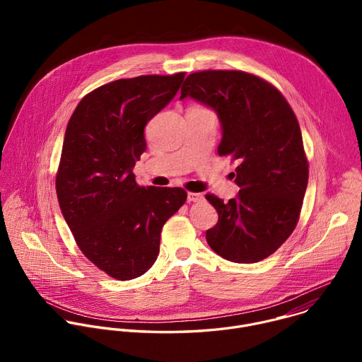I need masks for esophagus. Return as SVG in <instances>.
<instances>
[{"mask_svg": "<svg viewBox=\"0 0 362 362\" xmlns=\"http://www.w3.org/2000/svg\"><path fill=\"white\" fill-rule=\"evenodd\" d=\"M187 200L189 202H200V200H203V194L196 193V192H189L187 193Z\"/></svg>", "mask_w": 362, "mask_h": 362, "instance_id": "esophagus-1", "label": "esophagus"}]
</instances>
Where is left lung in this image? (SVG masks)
<instances>
[{"label":"left lung","instance_id":"8db88e82","mask_svg":"<svg viewBox=\"0 0 362 362\" xmlns=\"http://www.w3.org/2000/svg\"><path fill=\"white\" fill-rule=\"evenodd\" d=\"M192 97L219 115V156L236 162V199L206 194L219 215L206 230L209 246L236 264L259 262L291 236L299 221L309 165L298 119L269 81L239 70H203L186 77Z\"/></svg>","mask_w":362,"mask_h":362}]
</instances>
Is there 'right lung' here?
<instances>
[{
    "instance_id": "right-lung-1",
    "label": "right lung",
    "mask_w": 362,
    "mask_h": 362,
    "mask_svg": "<svg viewBox=\"0 0 362 362\" xmlns=\"http://www.w3.org/2000/svg\"><path fill=\"white\" fill-rule=\"evenodd\" d=\"M186 73L120 78L86 94L71 115L56 175L62 214L87 259L117 281L151 268L182 187L139 186L133 168L144 127L177 93Z\"/></svg>"
}]
</instances>
